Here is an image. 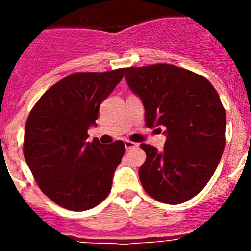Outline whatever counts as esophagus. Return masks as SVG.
Wrapping results in <instances>:
<instances>
[{"label": "esophagus", "mask_w": 251, "mask_h": 251, "mask_svg": "<svg viewBox=\"0 0 251 251\" xmlns=\"http://www.w3.org/2000/svg\"><path fill=\"white\" fill-rule=\"evenodd\" d=\"M124 146H126V150H130V148L137 147V146H138V143H134V142L126 139V141H124Z\"/></svg>", "instance_id": "obj_1"}]
</instances>
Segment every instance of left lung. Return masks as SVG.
Masks as SVG:
<instances>
[{
    "label": "left lung",
    "instance_id": "8db88e82",
    "mask_svg": "<svg viewBox=\"0 0 251 251\" xmlns=\"http://www.w3.org/2000/svg\"><path fill=\"white\" fill-rule=\"evenodd\" d=\"M126 80L143 103L146 126H163L167 137L162 151L141 145L147 156L138 172L142 186L159 202L190 200L223 156L226 114L220 97L206 77L171 64L127 68Z\"/></svg>",
    "mask_w": 251,
    "mask_h": 251
}]
</instances>
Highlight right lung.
<instances>
[{"instance_id": "obj_1", "label": "right lung", "mask_w": 251, "mask_h": 251, "mask_svg": "<svg viewBox=\"0 0 251 251\" xmlns=\"http://www.w3.org/2000/svg\"><path fill=\"white\" fill-rule=\"evenodd\" d=\"M123 75L124 69L69 75L44 93L26 121V163L41 191L66 210L95 207L112 190L126 146L86 139L99 106Z\"/></svg>"}]
</instances>
